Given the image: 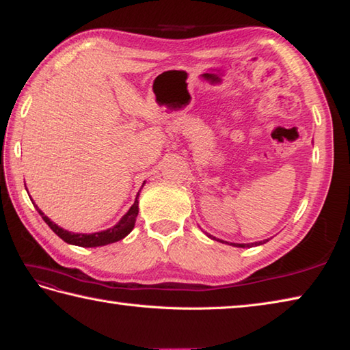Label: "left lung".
<instances>
[{
    "mask_svg": "<svg viewBox=\"0 0 350 350\" xmlns=\"http://www.w3.org/2000/svg\"><path fill=\"white\" fill-rule=\"evenodd\" d=\"M211 237V235H209ZM212 239H215L214 237H211ZM217 241H220V239H217ZM269 241V239H265V241H258V243H252V244H235V243H230L232 245H235V247H253V245H259V244H264ZM223 243V241H221Z\"/></svg>",
    "mask_w": 350,
    "mask_h": 350,
    "instance_id": "obj_1",
    "label": "left lung"
}]
</instances>
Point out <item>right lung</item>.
I'll return each instance as SVG.
<instances>
[{"label":"right lung","instance_id":"1","mask_svg":"<svg viewBox=\"0 0 350 350\" xmlns=\"http://www.w3.org/2000/svg\"><path fill=\"white\" fill-rule=\"evenodd\" d=\"M38 211H39L40 217L44 218V221L50 226L54 234L64 239L65 243L80 245V247H98V245H106V244H111L115 241H120V239L127 237L130 232H132V229L135 228L136 217H138V197H136V200L132 204V208H130L127 214L121 218L118 224H115L113 228L107 229V230L97 232V234H72V232H68L65 229L59 228L57 224H54L42 211L40 209H38Z\"/></svg>","mask_w":350,"mask_h":350}]
</instances>
